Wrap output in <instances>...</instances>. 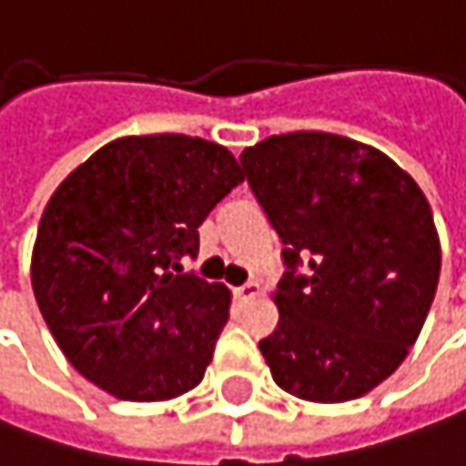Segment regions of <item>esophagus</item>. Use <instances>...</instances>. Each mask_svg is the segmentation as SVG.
Wrapping results in <instances>:
<instances>
[{
	"instance_id": "obj_1",
	"label": "esophagus",
	"mask_w": 466,
	"mask_h": 466,
	"mask_svg": "<svg viewBox=\"0 0 466 466\" xmlns=\"http://www.w3.org/2000/svg\"><path fill=\"white\" fill-rule=\"evenodd\" d=\"M234 292H237V298H239V300H250V298H256V295H258V282H245L242 288H237Z\"/></svg>"
}]
</instances>
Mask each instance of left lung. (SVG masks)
<instances>
[{"label": "left lung", "instance_id": "obj_1", "mask_svg": "<svg viewBox=\"0 0 466 466\" xmlns=\"http://www.w3.org/2000/svg\"><path fill=\"white\" fill-rule=\"evenodd\" d=\"M282 239L277 329L258 342L274 382L314 403L370 393L422 332L441 242L417 181L374 147L324 131L239 155Z\"/></svg>", "mask_w": 466, "mask_h": 466}]
</instances>
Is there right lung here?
Instances as JSON below:
<instances>
[{"mask_svg": "<svg viewBox=\"0 0 466 466\" xmlns=\"http://www.w3.org/2000/svg\"><path fill=\"white\" fill-rule=\"evenodd\" d=\"M232 152L184 134L124 137L81 163L44 208L31 285L70 364L121 400L200 385L229 289L181 260L237 184Z\"/></svg>", "mask_w": 466, "mask_h": 466, "instance_id": "1", "label": "right lung"}]
</instances>
